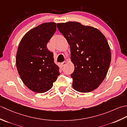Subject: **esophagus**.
<instances>
[{
	"instance_id": "34e87169",
	"label": "esophagus",
	"mask_w": 127,
	"mask_h": 127,
	"mask_svg": "<svg viewBox=\"0 0 127 127\" xmlns=\"http://www.w3.org/2000/svg\"><path fill=\"white\" fill-rule=\"evenodd\" d=\"M66 62L65 61H64L63 62H62V63H61V65L62 66H64L66 65Z\"/></svg>"
}]
</instances>
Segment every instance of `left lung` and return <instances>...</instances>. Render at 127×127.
Instances as JSON below:
<instances>
[{"label": "left lung", "instance_id": "left-lung-1", "mask_svg": "<svg viewBox=\"0 0 127 127\" xmlns=\"http://www.w3.org/2000/svg\"><path fill=\"white\" fill-rule=\"evenodd\" d=\"M57 28L70 47L72 87L82 93L99 87L106 77L111 59L106 37L98 29L79 22L57 23Z\"/></svg>", "mask_w": 127, "mask_h": 127}]
</instances>
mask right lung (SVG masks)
<instances>
[{"instance_id": "obj_1", "label": "right lung", "mask_w": 127, "mask_h": 127, "mask_svg": "<svg viewBox=\"0 0 127 127\" xmlns=\"http://www.w3.org/2000/svg\"><path fill=\"white\" fill-rule=\"evenodd\" d=\"M56 31V23L41 24L27 32L18 46L16 57L18 72L27 87L36 93L50 90L59 75L53 53L47 48Z\"/></svg>"}]
</instances>
